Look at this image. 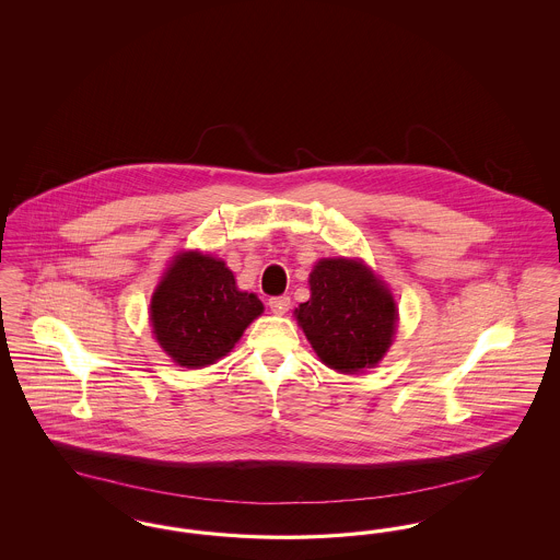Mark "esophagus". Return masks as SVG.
Wrapping results in <instances>:
<instances>
[{"instance_id":"obj_1","label":"esophagus","mask_w":560,"mask_h":560,"mask_svg":"<svg viewBox=\"0 0 560 560\" xmlns=\"http://www.w3.org/2000/svg\"><path fill=\"white\" fill-rule=\"evenodd\" d=\"M290 304H292L290 295H272V298L268 300V306H270V311H272L275 315H285V313L290 311Z\"/></svg>"}]
</instances>
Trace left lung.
<instances>
[{
	"label": "left lung",
	"mask_w": 560,
	"mask_h": 560,
	"mask_svg": "<svg viewBox=\"0 0 560 560\" xmlns=\"http://www.w3.org/2000/svg\"><path fill=\"white\" fill-rule=\"evenodd\" d=\"M311 298L293 315L320 361L340 373L375 368L393 345L399 308L361 260L323 258L308 279Z\"/></svg>",
	"instance_id": "8db88e82"
}]
</instances>
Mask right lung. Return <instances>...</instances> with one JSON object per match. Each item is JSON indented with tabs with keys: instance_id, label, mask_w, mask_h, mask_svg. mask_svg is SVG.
<instances>
[{
	"instance_id": "add662e5",
	"label": "right lung",
	"mask_w": 560,
	"mask_h": 560,
	"mask_svg": "<svg viewBox=\"0 0 560 560\" xmlns=\"http://www.w3.org/2000/svg\"><path fill=\"white\" fill-rule=\"evenodd\" d=\"M256 293L240 292L229 267L201 252H183L151 298V325L160 347L180 368L215 363L262 315Z\"/></svg>"
}]
</instances>
